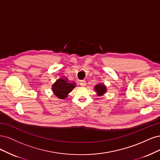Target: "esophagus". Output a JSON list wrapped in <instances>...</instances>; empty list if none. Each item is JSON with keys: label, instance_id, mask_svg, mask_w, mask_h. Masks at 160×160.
Here are the masks:
<instances>
[{"label": "esophagus", "instance_id": "1", "mask_svg": "<svg viewBox=\"0 0 160 160\" xmlns=\"http://www.w3.org/2000/svg\"><path fill=\"white\" fill-rule=\"evenodd\" d=\"M80 84L81 85V86H86V81L85 80H80Z\"/></svg>", "mask_w": 160, "mask_h": 160}]
</instances>
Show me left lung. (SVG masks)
<instances>
[{"mask_svg":"<svg viewBox=\"0 0 160 160\" xmlns=\"http://www.w3.org/2000/svg\"><path fill=\"white\" fill-rule=\"evenodd\" d=\"M94 90L97 92L98 95V96H102L104 94H105L106 92V90H107L106 86L103 84H96L94 86Z\"/></svg>","mask_w":160,"mask_h":160,"instance_id":"left-lung-1","label":"left lung"}]
</instances>
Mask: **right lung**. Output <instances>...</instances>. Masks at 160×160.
Returning <instances> with one entry per match:
<instances>
[{
	"mask_svg": "<svg viewBox=\"0 0 160 160\" xmlns=\"http://www.w3.org/2000/svg\"><path fill=\"white\" fill-rule=\"evenodd\" d=\"M75 82H70L66 78H59L56 81L52 86V90L54 95L58 98L65 99L68 94L76 86Z\"/></svg>",
	"mask_w": 160,
	"mask_h": 160,
	"instance_id": "1",
	"label": "right lung"
}]
</instances>
